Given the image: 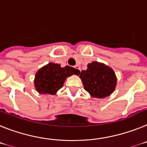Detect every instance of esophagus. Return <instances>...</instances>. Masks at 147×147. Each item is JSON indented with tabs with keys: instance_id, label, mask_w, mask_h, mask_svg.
Returning <instances> with one entry per match:
<instances>
[{
	"instance_id": "obj_1",
	"label": "esophagus",
	"mask_w": 147,
	"mask_h": 147,
	"mask_svg": "<svg viewBox=\"0 0 147 147\" xmlns=\"http://www.w3.org/2000/svg\"><path fill=\"white\" fill-rule=\"evenodd\" d=\"M74 67H75V69H77L78 70H79V71H80V70H81V69H80V66H78V65H75V66H74Z\"/></svg>"
}]
</instances>
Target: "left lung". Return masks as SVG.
<instances>
[{
	"mask_svg": "<svg viewBox=\"0 0 147 147\" xmlns=\"http://www.w3.org/2000/svg\"><path fill=\"white\" fill-rule=\"evenodd\" d=\"M79 77L84 89L94 98H104L109 96L117 85V77L114 70L98 61L89 63L87 69L80 72Z\"/></svg>",
	"mask_w": 147,
	"mask_h": 147,
	"instance_id": "left-lung-1",
	"label": "left lung"
}]
</instances>
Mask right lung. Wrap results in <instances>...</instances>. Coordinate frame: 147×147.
<instances>
[{"label":"right lung","instance_id":"1","mask_svg":"<svg viewBox=\"0 0 147 147\" xmlns=\"http://www.w3.org/2000/svg\"><path fill=\"white\" fill-rule=\"evenodd\" d=\"M79 73V70L71 66L61 67L58 63H49L39 69L35 74V89L41 95H56L57 92L63 87L66 78L72 75H78Z\"/></svg>","mask_w":147,"mask_h":147}]
</instances>
